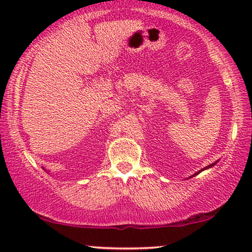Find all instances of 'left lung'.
<instances>
[{"mask_svg": "<svg viewBox=\"0 0 252 252\" xmlns=\"http://www.w3.org/2000/svg\"><path fill=\"white\" fill-rule=\"evenodd\" d=\"M211 166H213V164H211V165H209V166H206L205 168H208V167H211ZM201 171H203V170H201ZM201 171H199V172H201Z\"/></svg>", "mask_w": 252, "mask_h": 252, "instance_id": "1", "label": "left lung"}]
</instances>
